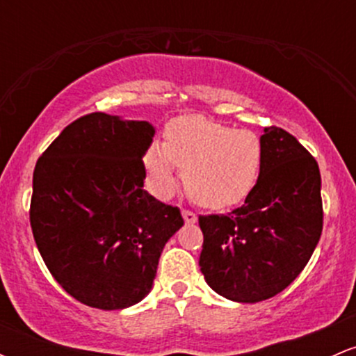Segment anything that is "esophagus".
I'll use <instances>...</instances> for the list:
<instances>
[{
  "mask_svg": "<svg viewBox=\"0 0 356 356\" xmlns=\"http://www.w3.org/2000/svg\"><path fill=\"white\" fill-rule=\"evenodd\" d=\"M182 218L187 224H194L195 220H197V216H195V212H192L189 209H182Z\"/></svg>",
  "mask_w": 356,
  "mask_h": 356,
  "instance_id": "1",
  "label": "esophagus"
}]
</instances>
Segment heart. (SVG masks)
Returning a JSON list of instances; mask_svg holds the SVG:
<instances>
[{"label": "heart", "instance_id": "b5f03b06", "mask_svg": "<svg viewBox=\"0 0 356 356\" xmlns=\"http://www.w3.org/2000/svg\"><path fill=\"white\" fill-rule=\"evenodd\" d=\"M264 157L257 134L189 115L167 127L164 144L154 142L149 147L145 167L161 197L174 191L179 167L192 201L209 209H224L244 201L254 191Z\"/></svg>", "mask_w": 356, "mask_h": 356}]
</instances>
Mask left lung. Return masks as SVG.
Returning <instances> with one entry per match:
<instances>
[{"label": "left lung", "instance_id": "8db88e82", "mask_svg": "<svg viewBox=\"0 0 356 356\" xmlns=\"http://www.w3.org/2000/svg\"><path fill=\"white\" fill-rule=\"evenodd\" d=\"M261 140L263 174L243 206L199 216L202 275L216 293L239 303L269 300L288 288L323 231L318 162L280 127H266Z\"/></svg>", "mask_w": 356, "mask_h": 356}]
</instances>
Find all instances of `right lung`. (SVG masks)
Segmentation results:
<instances>
[{
  "label": "right lung",
  "mask_w": 356,
  "mask_h": 356,
  "mask_svg": "<svg viewBox=\"0 0 356 356\" xmlns=\"http://www.w3.org/2000/svg\"><path fill=\"white\" fill-rule=\"evenodd\" d=\"M154 132L149 122L93 112L65 127L35 165V243L56 283L92 308L145 298L162 249L184 224L179 207L144 189Z\"/></svg>",
  "instance_id": "right-lung-1"
}]
</instances>
